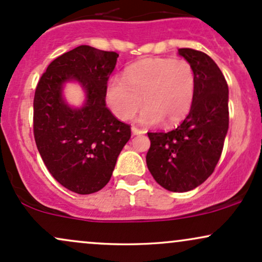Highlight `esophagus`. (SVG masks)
<instances>
[{
    "label": "esophagus",
    "instance_id": "1",
    "mask_svg": "<svg viewBox=\"0 0 262 262\" xmlns=\"http://www.w3.org/2000/svg\"><path fill=\"white\" fill-rule=\"evenodd\" d=\"M132 133H133V135H139V134L145 133V130L137 128V127H135V125H132Z\"/></svg>",
    "mask_w": 262,
    "mask_h": 262
}]
</instances>
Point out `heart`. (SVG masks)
<instances>
[{"instance_id": "b5f03b06", "label": "heart", "mask_w": 262, "mask_h": 262, "mask_svg": "<svg viewBox=\"0 0 262 262\" xmlns=\"http://www.w3.org/2000/svg\"><path fill=\"white\" fill-rule=\"evenodd\" d=\"M196 76L191 64L182 59L150 58L130 65L123 79L114 77L107 87V102L121 119L139 114L143 124L162 121L170 125L181 121L192 106Z\"/></svg>"}]
</instances>
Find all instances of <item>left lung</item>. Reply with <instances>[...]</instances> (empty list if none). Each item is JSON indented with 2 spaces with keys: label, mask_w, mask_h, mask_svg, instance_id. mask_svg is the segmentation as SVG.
Segmentation results:
<instances>
[{
  "label": "left lung",
  "mask_w": 262,
  "mask_h": 262,
  "mask_svg": "<svg viewBox=\"0 0 262 262\" xmlns=\"http://www.w3.org/2000/svg\"><path fill=\"white\" fill-rule=\"evenodd\" d=\"M191 64L196 90L191 110L176 129L148 133L146 165L155 181L171 192H187L212 175L229 128V90L221 69L207 54L182 48Z\"/></svg>",
  "instance_id": "1"
}]
</instances>
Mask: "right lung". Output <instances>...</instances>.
Instances as JSON below:
<instances>
[{"label": "right lung", "mask_w": 262, "mask_h": 262, "mask_svg": "<svg viewBox=\"0 0 262 262\" xmlns=\"http://www.w3.org/2000/svg\"><path fill=\"white\" fill-rule=\"evenodd\" d=\"M118 54L80 45L50 62L35 90L33 129L39 154L54 179L79 194L100 191L130 139V127L106 107L107 81ZM74 80L85 102L71 107L62 91Z\"/></svg>", "instance_id": "obj_1"}]
</instances>
